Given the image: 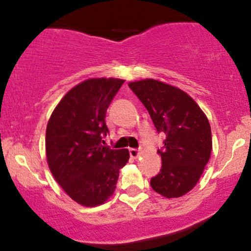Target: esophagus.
Segmentation results:
<instances>
[{
	"mask_svg": "<svg viewBox=\"0 0 251 251\" xmlns=\"http://www.w3.org/2000/svg\"><path fill=\"white\" fill-rule=\"evenodd\" d=\"M129 155H131L132 158H137L138 155H139V150L137 149H129Z\"/></svg>",
	"mask_w": 251,
	"mask_h": 251,
	"instance_id": "obj_1",
	"label": "esophagus"
}]
</instances>
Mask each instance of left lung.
<instances>
[{"mask_svg": "<svg viewBox=\"0 0 251 251\" xmlns=\"http://www.w3.org/2000/svg\"><path fill=\"white\" fill-rule=\"evenodd\" d=\"M143 102L158 133L166 135L158 150L159 174L151 178L155 192L166 198L185 195L197 184L211 154V127L208 118L181 89L153 79L129 82Z\"/></svg>", "mask_w": 251, "mask_h": 251, "instance_id": "obj_1", "label": "left lung"}]
</instances>
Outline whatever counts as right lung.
<instances>
[{"mask_svg":"<svg viewBox=\"0 0 251 251\" xmlns=\"http://www.w3.org/2000/svg\"><path fill=\"white\" fill-rule=\"evenodd\" d=\"M125 80L89 79L72 88L54 109L46 131L48 166L73 201L85 206L113 195L127 150L103 146L108 106Z\"/></svg>","mask_w":251,"mask_h":251,"instance_id":"1","label":"right lung"}]
</instances>
